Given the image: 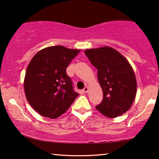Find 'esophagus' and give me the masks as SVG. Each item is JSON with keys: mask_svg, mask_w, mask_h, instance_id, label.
<instances>
[{"mask_svg": "<svg viewBox=\"0 0 159 159\" xmlns=\"http://www.w3.org/2000/svg\"><path fill=\"white\" fill-rule=\"evenodd\" d=\"M83 92H84L85 93H88V87H85L84 88H83Z\"/></svg>", "mask_w": 159, "mask_h": 159, "instance_id": "1", "label": "esophagus"}]
</instances>
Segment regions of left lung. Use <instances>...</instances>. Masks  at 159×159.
Masks as SVG:
<instances>
[{
	"label": "left lung",
	"instance_id": "8db88e82",
	"mask_svg": "<svg viewBox=\"0 0 159 159\" xmlns=\"http://www.w3.org/2000/svg\"><path fill=\"white\" fill-rule=\"evenodd\" d=\"M98 69L103 99L96 109L105 116L115 118L130 108L136 96L137 82L130 63L117 50L102 47L85 51Z\"/></svg>",
	"mask_w": 159,
	"mask_h": 159
}]
</instances>
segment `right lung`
<instances>
[{"label": "right lung", "instance_id": "add662e5", "mask_svg": "<svg viewBox=\"0 0 159 159\" xmlns=\"http://www.w3.org/2000/svg\"><path fill=\"white\" fill-rule=\"evenodd\" d=\"M79 52L56 45L39 51L31 60L24 83L25 95L30 105L43 116H60L79 95L66 72Z\"/></svg>", "mask_w": 159, "mask_h": 159}]
</instances>
